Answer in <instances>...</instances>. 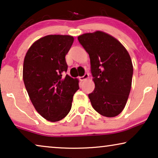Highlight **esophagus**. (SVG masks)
Segmentation results:
<instances>
[{"label": "esophagus", "mask_w": 158, "mask_h": 158, "mask_svg": "<svg viewBox=\"0 0 158 158\" xmlns=\"http://www.w3.org/2000/svg\"><path fill=\"white\" fill-rule=\"evenodd\" d=\"M88 77H89V75L88 74V73H85V75H83V76H81L79 77V79L81 80V81H85V80H87L88 78Z\"/></svg>", "instance_id": "1"}]
</instances>
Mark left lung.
Wrapping results in <instances>:
<instances>
[{
    "instance_id": "1",
    "label": "left lung",
    "mask_w": 158,
    "mask_h": 158,
    "mask_svg": "<svg viewBox=\"0 0 158 158\" xmlns=\"http://www.w3.org/2000/svg\"><path fill=\"white\" fill-rule=\"evenodd\" d=\"M90 60L95 88L88 94L94 109L106 117H114L124 109L133 75L130 56L113 36L98 31L77 37Z\"/></svg>"
}]
</instances>
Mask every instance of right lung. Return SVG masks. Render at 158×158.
Instances as JSON below:
<instances>
[{"instance_id": "obj_1", "label": "right lung", "mask_w": 158, "mask_h": 158, "mask_svg": "<svg viewBox=\"0 0 158 158\" xmlns=\"http://www.w3.org/2000/svg\"><path fill=\"white\" fill-rule=\"evenodd\" d=\"M74 38L47 35L36 41L26 54L23 79L32 104L45 119L58 122L68 115L78 80L66 75L65 56Z\"/></svg>"}]
</instances>
